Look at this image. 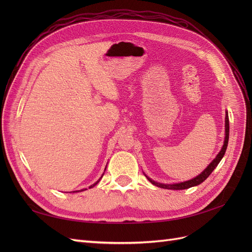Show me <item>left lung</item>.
Returning a JSON list of instances; mask_svg holds the SVG:
<instances>
[{"mask_svg":"<svg viewBox=\"0 0 252 252\" xmlns=\"http://www.w3.org/2000/svg\"><path fill=\"white\" fill-rule=\"evenodd\" d=\"M225 141H224V145L222 149L219 152V155L217 156V158L213 159V161L207 166V168H206L201 174L197 175L196 178L192 179V180H189L187 182H182L179 183V184H172V185H165V184H161V183H157L155 181H152L151 179H149L147 175L146 178L149 180V182L151 184H154L158 187H161V188H165V189H172V190H182V189H187L190 187H193L196 185H200L201 183H203L206 179H207L209 175L211 174V172L215 170L216 167L218 166V164L220 163V159L223 158L224 155H225V151L227 149V145H228V140H229V119H228V114H226V118H225Z\"/></svg>","mask_w":252,"mask_h":252,"instance_id":"obj_1","label":"left lung"}]
</instances>
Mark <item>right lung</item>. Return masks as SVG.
<instances>
[{"label": "right lung", "mask_w": 252, "mask_h": 252, "mask_svg": "<svg viewBox=\"0 0 252 252\" xmlns=\"http://www.w3.org/2000/svg\"><path fill=\"white\" fill-rule=\"evenodd\" d=\"M105 169H106V168H105ZM98 181H100V180H98ZM98 181H97V182H96V183H94V185H91V186H90V187H89V188H93V187H94V186H95V185H96V184H97V183H98ZM83 190H84V189H83ZM83 190H82V191H83ZM85 190H86V189H85Z\"/></svg>", "instance_id": "obj_1"}]
</instances>
